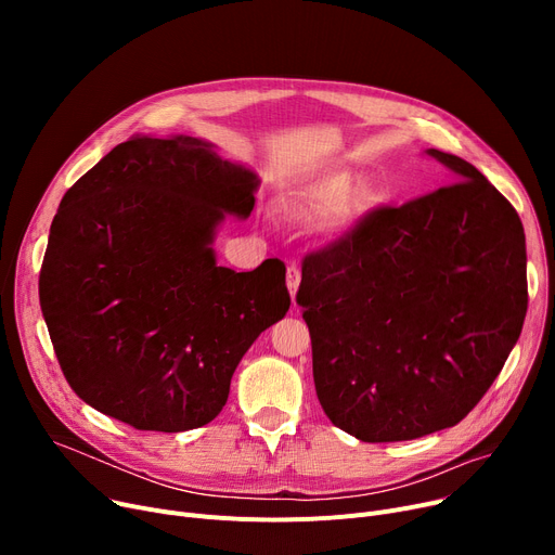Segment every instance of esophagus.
<instances>
[{"mask_svg":"<svg viewBox=\"0 0 555 555\" xmlns=\"http://www.w3.org/2000/svg\"><path fill=\"white\" fill-rule=\"evenodd\" d=\"M285 283H287V289H289V297H293V301H295L297 293H299V285H301V270H299V266H295V262L287 268ZM295 306H297V301H295Z\"/></svg>","mask_w":555,"mask_h":555,"instance_id":"34e87169","label":"esophagus"}]
</instances>
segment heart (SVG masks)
<instances>
[{
	"mask_svg": "<svg viewBox=\"0 0 555 555\" xmlns=\"http://www.w3.org/2000/svg\"><path fill=\"white\" fill-rule=\"evenodd\" d=\"M346 182L341 178H322L310 182L293 193H287L279 207L281 211L299 224H317L335 216L344 202Z\"/></svg>",
	"mask_w": 555,
	"mask_h": 555,
	"instance_id": "heart-1",
	"label": "heart"
}]
</instances>
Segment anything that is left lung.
Returning a JSON list of instances; mask_svg holds the SVG:
<instances>
[{"instance_id": "8db88e82", "label": "left lung", "mask_w": 555, "mask_h": 555, "mask_svg": "<svg viewBox=\"0 0 555 555\" xmlns=\"http://www.w3.org/2000/svg\"><path fill=\"white\" fill-rule=\"evenodd\" d=\"M425 155L454 184L375 209L301 270L317 398L364 443L412 441L463 421L527 314L517 211L470 162Z\"/></svg>"}]
</instances>
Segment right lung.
I'll return each instance as SVG.
<instances>
[{
    "instance_id": "1",
    "label": "right lung",
    "mask_w": 555,
    "mask_h": 555,
    "mask_svg": "<svg viewBox=\"0 0 555 555\" xmlns=\"http://www.w3.org/2000/svg\"><path fill=\"white\" fill-rule=\"evenodd\" d=\"M258 175L197 137H132L65 193L40 306L69 387L151 431L211 423L256 337L289 308L285 266H218L224 218L247 220Z\"/></svg>"
}]
</instances>
